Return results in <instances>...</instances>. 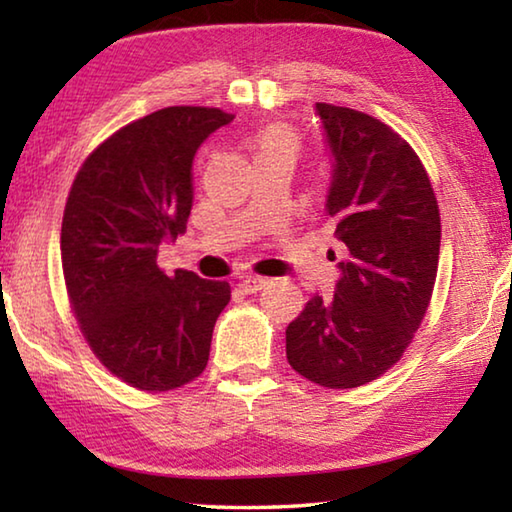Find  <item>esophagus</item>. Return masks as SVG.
Here are the masks:
<instances>
[{
  "mask_svg": "<svg viewBox=\"0 0 512 512\" xmlns=\"http://www.w3.org/2000/svg\"><path fill=\"white\" fill-rule=\"evenodd\" d=\"M266 277H259V275H246V277H241V282H239V287L244 289L246 293H257L259 289H264L266 287Z\"/></svg>",
  "mask_w": 512,
  "mask_h": 512,
  "instance_id": "esophagus-1",
  "label": "esophagus"
}]
</instances>
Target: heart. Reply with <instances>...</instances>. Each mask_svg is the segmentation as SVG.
<instances>
[{
    "instance_id": "obj_1",
    "label": "heart",
    "mask_w": 512,
    "mask_h": 512,
    "mask_svg": "<svg viewBox=\"0 0 512 512\" xmlns=\"http://www.w3.org/2000/svg\"><path fill=\"white\" fill-rule=\"evenodd\" d=\"M253 151L255 158H264V155H287V158L293 160V155L298 151V144L287 126L273 124L255 135Z\"/></svg>"
}]
</instances>
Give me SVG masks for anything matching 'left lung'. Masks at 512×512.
Here are the masks:
<instances>
[{"mask_svg": "<svg viewBox=\"0 0 512 512\" xmlns=\"http://www.w3.org/2000/svg\"><path fill=\"white\" fill-rule=\"evenodd\" d=\"M314 112L332 155L325 212L341 241V275L332 298L316 293L289 323L287 359L314 384L357 388L400 361L422 323L440 214L427 171L400 135L352 108L316 103Z\"/></svg>", "mask_w": 512, "mask_h": 512, "instance_id": "1", "label": "left lung"}]
</instances>
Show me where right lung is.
I'll list each match as a JSON object with an SVG mask.
<instances>
[{"label":"right lung","mask_w":512,"mask_h":512,"mask_svg":"<svg viewBox=\"0 0 512 512\" xmlns=\"http://www.w3.org/2000/svg\"><path fill=\"white\" fill-rule=\"evenodd\" d=\"M235 119L173 106L108 137L69 192L60 253L69 300L92 352L140 391H171L201 375L230 284L158 266L164 241L187 230L192 164Z\"/></svg>","instance_id":"obj_1"}]
</instances>
